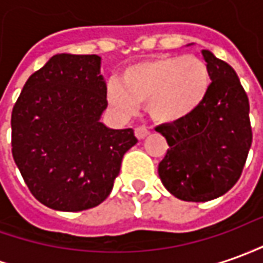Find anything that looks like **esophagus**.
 <instances>
[{
  "label": "esophagus",
  "mask_w": 263,
  "mask_h": 263,
  "mask_svg": "<svg viewBox=\"0 0 263 263\" xmlns=\"http://www.w3.org/2000/svg\"><path fill=\"white\" fill-rule=\"evenodd\" d=\"M149 134V129L145 128V126H138V128H135V137L138 139H144Z\"/></svg>",
  "instance_id": "34e87169"
}]
</instances>
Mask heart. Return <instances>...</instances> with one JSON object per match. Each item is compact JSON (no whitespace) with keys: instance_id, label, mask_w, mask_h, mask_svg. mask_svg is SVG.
I'll use <instances>...</instances> for the list:
<instances>
[{"instance_id":"b5f03b06","label":"heart","mask_w":263,"mask_h":263,"mask_svg":"<svg viewBox=\"0 0 263 263\" xmlns=\"http://www.w3.org/2000/svg\"><path fill=\"white\" fill-rule=\"evenodd\" d=\"M212 74L203 59L157 57L125 69L119 82L108 85V101L118 114L131 117L145 102L148 115L171 124L192 115L206 99Z\"/></svg>"}]
</instances>
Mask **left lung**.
<instances>
[{"mask_svg":"<svg viewBox=\"0 0 263 263\" xmlns=\"http://www.w3.org/2000/svg\"><path fill=\"white\" fill-rule=\"evenodd\" d=\"M201 54L212 74L206 99L192 115L155 128L170 146L158 165L160 178L184 201H209L229 192L252 144L249 101L236 71L209 50Z\"/></svg>","mask_w":263,"mask_h":263,"instance_id":"left-lung-1","label":"left lung"}]
</instances>
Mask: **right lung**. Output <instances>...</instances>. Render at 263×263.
<instances>
[{"label":"right lung","mask_w":263,"mask_h":263,"mask_svg":"<svg viewBox=\"0 0 263 263\" xmlns=\"http://www.w3.org/2000/svg\"><path fill=\"white\" fill-rule=\"evenodd\" d=\"M96 54L62 53L33 73L12 108L14 161L44 206L80 212L112 192L134 129L101 122L106 82Z\"/></svg>","instance_id":"add662e5"}]
</instances>
